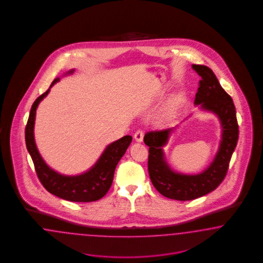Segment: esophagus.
Returning <instances> with one entry per match:
<instances>
[{"label": "esophagus", "mask_w": 263, "mask_h": 263, "mask_svg": "<svg viewBox=\"0 0 263 263\" xmlns=\"http://www.w3.org/2000/svg\"><path fill=\"white\" fill-rule=\"evenodd\" d=\"M134 138H135L136 142H139V143H141V142H143V130H141V129H139V130H137V131H136L135 134H134Z\"/></svg>", "instance_id": "1"}]
</instances>
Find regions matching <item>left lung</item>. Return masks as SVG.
I'll return each mask as SVG.
<instances>
[{
	"mask_svg": "<svg viewBox=\"0 0 263 263\" xmlns=\"http://www.w3.org/2000/svg\"><path fill=\"white\" fill-rule=\"evenodd\" d=\"M193 68L201 77L195 104L215 112L223 128L220 148L212 164L199 175L176 174L167 166L162 149L173 128L149 131L143 139L144 143L149 146L147 166L153 186L166 198L176 200H191L215 190L227 175L231 155L238 141L236 111L231 96L224 91L209 67L193 64Z\"/></svg>",
	"mask_w": 263,
	"mask_h": 263,
	"instance_id": "obj_1",
	"label": "left lung"
}]
</instances>
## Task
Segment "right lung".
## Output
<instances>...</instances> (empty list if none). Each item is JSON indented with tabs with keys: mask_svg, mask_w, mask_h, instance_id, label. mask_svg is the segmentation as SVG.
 I'll list each match as a JSON object with an SVG mask.
<instances>
[{
	"mask_svg": "<svg viewBox=\"0 0 263 263\" xmlns=\"http://www.w3.org/2000/svg\"><path fill=\"white\" fill-rule=\"evenodd\" d=\"M73 70H70L68 73L71 74ZM59 80V78L54 80L50 88ZM50 88L44 93L39 96L32 104L29 120L25 129L27 149L32 157L37 177L48 192L61 199L75 202H89L98 200L103 198L111 188L116 167L132 142V137L124 136L120 140L109 144L96 162V165L83 175L65 176L58 174L48 167L46 163L41 158L33 137L36 108L40 101L47 96Z\"/></svg>",
	"mask_w": 263,
	"mask_h": 263,
	"instance_id": "1",
	"label": "right lung"
}]
</instances>
